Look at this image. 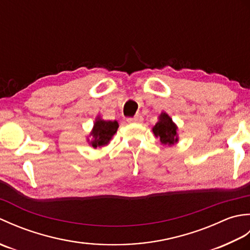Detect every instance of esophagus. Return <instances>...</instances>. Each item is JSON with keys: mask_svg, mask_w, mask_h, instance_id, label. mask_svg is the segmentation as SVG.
<instances>
[{"mask_svg": "<svg viewBox=\"0 0 250 250\" xmlns=\"http://www.w3.org/2000/svg\"><path fill=\"white\" fill-rule=\"evenodd\" d=\"M129 124H140L143 121V117L141 115H135L134 117H130V118L126 119Z\"/></svg>", "mask_w": 250, "mask_h": 250, "instance_id": "obj_1", "label": "esophagus"}]
</instances>
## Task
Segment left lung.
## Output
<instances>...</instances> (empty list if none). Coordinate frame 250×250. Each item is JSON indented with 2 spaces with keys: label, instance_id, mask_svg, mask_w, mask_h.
I'll use <instances>...</instances> for the list:
<instances>
[{
  "label": "left lung",
  "instance_id": "left-lung-1",
  "mask_svg": "<svg viewBox=\"0 0 250 250\" xmlns=\"http://www.w3.org/2000/svg\"><path fill=\"white\" fill-rule=\"evenodd\" d=\"M176 129L177 126L174 125L172 119L166 113H162L152 131L155 135L160 139L162 144L173 145L178 141Z\"/></svg>",
  "mask_w": 250,
  "mask_h": 250
}]
</instances>
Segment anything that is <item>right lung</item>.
I'll return each instance as SVG.
<instances>
[{
    "mask_svg": "<svg viewBox=\"0 0 250 250\" xmlns=\"http://www.w3.org/2000/svg\"><path fill=\"white\" fill-rule=\"evenodd\" d=\"M117 129H118V122L117 121H105V120H97L94 124L92 130L91 141L92 147L97 148L108 144L111 136H113Z\"/></svg>",
    "mask_w": 250,
    "mask_h": 250,
    "instance_id": "right-lung-1",
    "label": "right lung"
}]
</instances>
